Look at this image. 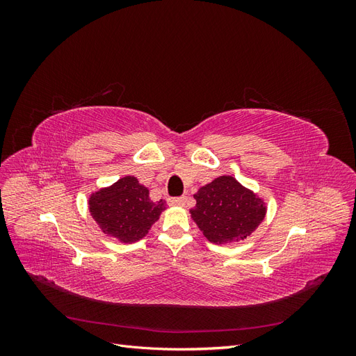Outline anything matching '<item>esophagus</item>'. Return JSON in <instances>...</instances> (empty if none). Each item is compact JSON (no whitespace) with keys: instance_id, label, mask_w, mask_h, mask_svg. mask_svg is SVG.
Returning a JSON list of instances; mask_svg holds the SVG:
<instances>
[{"instance_id":"esophagus-1","label":"esophagus","mask_w":356,"mask_h":356,"mask_svg":"<svg viewBox=\"0 0 356 356\" xmlns=\"http://www.w3.org/2000/svg\"><path fill=\"white\" fill-rule=\"evenodd\" d=\"M187 202V197L186 196H181V197H172L169 199V203L174 204V207H184Z\"/></svg>"}]
</instances>
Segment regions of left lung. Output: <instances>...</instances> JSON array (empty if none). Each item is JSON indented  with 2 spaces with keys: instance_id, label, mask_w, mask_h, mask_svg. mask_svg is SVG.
I'll return each mask as SVG.
<instances>
[{
  "instance_id": "8db88e82",
  "label": "left lung",
  "mask_w": 356,
  "mask_h": 356,
  "mask_svg": "<svg viewBox=\"0 0 356 356\" xmlns=\"http://www.w3.org/2000/svg\"><path fill=\"white\" fill-rule=\"evenodd\" d=\"M191 218L212 243L246 239L266 217V204L233 177L222 175L195 195Z\"/></svg>"
}]
</instances>
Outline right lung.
<instances>
[{
    "mask_svg": "<svg viewBox=\"0 0 356 356\" xmlns=\"http://www.w3.org/2000/svg\"><path fill=\"white\" fill-rule=\"evenodd\" d=\"M89 209L101 230L123 243L143 239L159 220L166 202H153L149 191L135 177H124L113 186L93 193Z\"/></svg>",
    "mask_w": 356,
    "mask_h": 356,
    "instance_id": "1",
    "label": "right lung"
}]
</instances>
